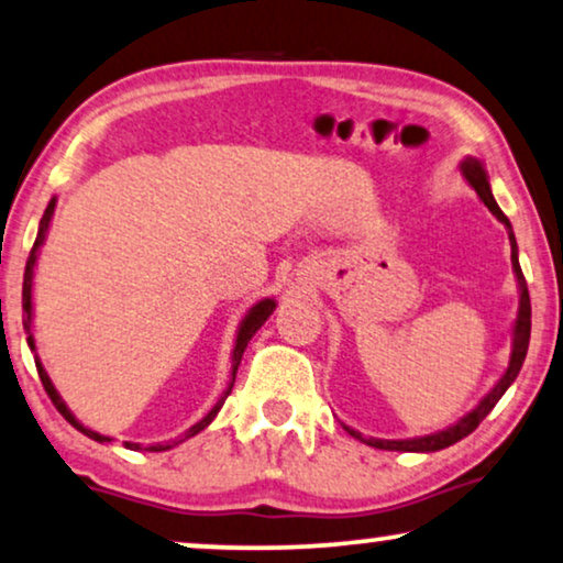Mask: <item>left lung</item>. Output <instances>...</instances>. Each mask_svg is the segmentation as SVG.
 <instances>
[{"label": "left lung", "instance_id": "8db88e82", "mask_svg": "<svg viewBox=\"0 0 563 563\" xmlns=\"http://www.w3.org/2000/svg\"><path fill=\"white\" fill-rule=\"evenodd\" d=\"M463 175L471 183V187L478 192V198L484 200V206L489 208V211L497 216V219L505 223L509 229V242H512V267H515V275H517V283H520V313H517V324H515V347H512V357H509V368L505 376L499 378V384L492 388V394L486 396V399L478 404V407L471 411L468 417H463L459 424L451 427V430L445 432H438V434H427V438H415V440H376V438H368L365 443L373 445V448H380V451H411V453H432V451H443V448L459 443V440L466 438L476 430L478 424H482V419L489 415L494 409V404L501 399V394L507 391L509 384L517 378V373L522 368V360L528 355V344H530V294H528V283H526V275H522L520 269V262H517V244H515V234H512V227H509V219L505 213H501V208L497 206V200H494V195L489 190V179H486V172L482 167V162L476 159H468L463 162ZM350 434H360L355 430H350ZM363 440V438H360Z\"/></svg>", "mask_w": 563, "mask_h": 563}]
</instances>
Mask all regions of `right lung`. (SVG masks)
<instances>
[{
  "instance_id": "1",
  "label": "right lung",
  "mask_w": 563,
  "mask_h": 563,
  "mask_svg": "<svg viewBox=\"0 0 563 563\" xmlns=\"http://www.w3.org/2000/svg\"><path fill=\"white\" fill-rule=\"evenodd\" d=\"M54 208H56V200H51L48 203V208H46V213H43V219H41V229H37V236H35V244H33V250H30V257H27V265H25V275H22V309H25V313L27 317L22 319V327H25V332H27V344H30V350H35V342H33V334H30V288H33V267H35V257H37V246L43 244V239H46V231H48V223H51V216H54ZM273 309H275V301H269V298H265V301H260L257 306H252V311L246 313V319L242 321V329H239V336H236V347H234V357H231V386H234V378H236V368H239V363H242V355H244V347H246V342L252 340V334L257 332V329L265 324L267 321V317L269 313H273ZM35 368H37V376H41V384H43V388H46V394H48V399L54 401V407L58 409V415H62L66 422L69 424H74L77 427L79 432H85L87 438H92V440H97V443H108L110 438H104V434H97V432H92V430H87V427H81L77 419H74V415L69 409H66V404L62 401V396L56 394V388H54V384H51V378L46 376V371H43V365L37 363L35 360ZM231 386L227 388V394L221 396L219 399V404H216V407L208 411V415L200 419L198 424H192L190 430H187L185 434H179V438H175V440H169V443H164V445H148L146 451H152V453H159V451H169V448H175V445H179V443H185L187 438H192V434H198L200 430H206L208 424H211V419L219 415V409L223 407V401H227V396L231 394ZM125 448H131V451H141V445L139 443H125Z\"/></svg>"
}]
</instances>
